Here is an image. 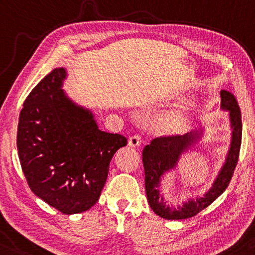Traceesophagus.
Instances as JSON below:
<instances>
[{
    "label": "esophagus",
    "mask_w": 255,
    "mask_h": 255,
    "mask_svg": "<svg viewBox=\"0 0 255 255\" xmlns=\"http://www.w3.org/2000/svg\"><path fill=\"white\" fill-rule=\"evenodd\" d=\"M140 144H141V136H138V135H133V136H130L129 140H128V145L131 148H136Z\"/></svg>",
    "instance_id": "1"
}]
</instances>
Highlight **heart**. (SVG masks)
<instances>
[{
	"mask_svg": "<svg viewBox=\"0 0 255 255\" xmlns=\"http://www.w3.org/2000/svg\"><path fill=\"white\" fill-rule=\"evenodd\" d=\"M190 119L184 112H172L162 115L154 124L156 133L162 135H179L189 128Z\"/></svg>",
	"mask_w": 255,
	"mask_h": 255,
	"instance_id": "1",
	"label": "heart"
}]
</instances>
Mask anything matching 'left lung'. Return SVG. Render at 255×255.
I'll return each instance as SVG.
<instances>
[{"instance_id": "1", "label": "left lung", "mask_w": 255, "mask_h": 255, "mask_svg": "<svg viewBox=\"0 0 255 255\" xmlns=\"http://www.w3.org/2000/svg\"><path fill=\"white\" fill-rule=\"evenodd\" d=\"M222 108L230 112V120L232 126V142L227 154L225 164L223 165L218 177L216 178L212 188L203 197L197 199H190L181 206H169L165 204L164 199L159 193V182L165 172L174 169L177 164L183 152L196 143L203 134L201 131H191L184 135H168L159 136L151 140L150 144H147L142 152L144 175H145V192L149 205L156 215L165 219H186L195 217L197 213L203 211L212 204L229 186L232 179L233 172L239 159L240 145H242L243 124L242 113L236 97L229 91L223 90Z\"/></svg>"}]
</instances>
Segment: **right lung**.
Instances as JSON below:
<instances>
[{
    "instance_id": "add662e5",
    "label": "right lung",
    "mask_w": 255,
    "mask_h": 255,
    "mask_svg": "<svg viewBox=\"0 0 255 255\" xmlns=\"http://www.w3.org/2000/svg\"><path fill=\"white\" fill-rule=\"evenodd\" d=\"M65 78V69H54L26 97L17 149L31 191L64 215H73L98 202L111 159L127 138L101 131L93 114L66 97Z\"/></svg>"
}]
</instances>
